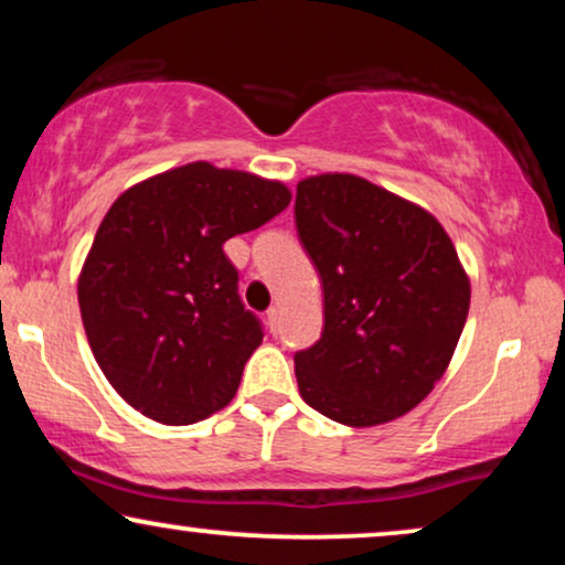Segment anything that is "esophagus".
Wrapping results in <instances>:
<instances>
[{"label": "esophagus", "mask_w": 565, "mask_h": 565, "mask_svg": "<svg viewBox=\"0 0 565 565\" xmlns=\"http://www.w3.org/2000/svg\"><path fill=\"white\" fill-rule=\"evenodd\" d=\"M278 316H281V313H278V308H270L268 310V329L274 334H276V329H278Z\"/></svg>", "instance_id": "obj_1"}]
</instances>
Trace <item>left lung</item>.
<instances>
[{
  "instance_id": "obj_1",
  "label": "left lung",
  "mask_w": 565,
  "mask_h": 565,
  "mask_svg": "<svg viewBox=\"0 0 565 565\" xmlns=\"http://www.w3.org/2000/svg\"><path fill=\"white\" fill-rule=\"evenodd\" d=\"M297 233L323 284V332L295 355L300 395L348 427L404 417L449 366L470 278L430 212L359 174L297 183Z\"/></svg>"
}]
</instances>
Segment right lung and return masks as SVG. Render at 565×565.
Instances as JSON below:
<instances>
[{"mask_svg": "<svg viewBox=\"0 0 565 565\" xmlns=\"http://www.w3.org/2000/svg\"><path fill=\"white\" fill-rule=\"evenodd\" d=\"M278 180L191 161L127 188L79 274L97 366L161 425L212 417L238 391L263 327L242 305L223 244L287 210Z\"/></svg>", "mask_w": 565, "mask_h": 565, "instance_id": "obj_1", "label": "right lung"}]
</instances>
